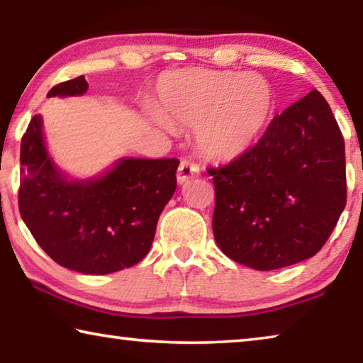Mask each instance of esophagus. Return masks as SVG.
Listing matches in <instances>:
<instances>
[{
	"label": "esophagus",
	"mask_w": 363,
	"mask_h": 363,
	"mask_svg": "<svg viewBox=\"0 0 363 363\" xmlns=\"http://www.w3.org/2000/svg\"><path fill=\"white\" fill-rule=\"evenodd\" d=\"M199 173H200L199 164L190 162V160H182L179 164V169H177V182L179 184L187 182L189 179H192V177L199 176Z\"/></svg>",
	"instance_id": "1"
}]
</instances>
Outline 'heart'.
I'll return each mask as SVG.
<instances>
[{
	"mask_svg": "<svg viewBox=\"0 0 363 363\" xmlns=\"http://www.w3.org/2000/svg\"><path fill=\"white\" fill-rule=\"evenodd\" d=\"M155 106L163 123L195 128L196 144L214 160H233L256 143L274 110L272 86L253 72L205 67L164 72Z\"/></svg>",
	"mask_w": 363,
	"mask_h": 363,
	"instance_id": "b5f03b06",
	"label": "heart"
}]
</instances>
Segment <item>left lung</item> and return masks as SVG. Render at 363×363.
Segmentation results:
<instances>
[{
	"instance_id": "8db88e82",
	"label": "left lung",
	"mask_w": 363,
	"mask_h": 363,
	"mask_svg": "<svg viewBox=\"0 0 363 363\" xmlns=\"http://www.w3.org/2000/svg\"><path fill=\"white\" fill-rule=\"evenodd\" d=\"M208 174L218 247L256 270L317 255L346 206L344 139L315 89L275 115L256 145Z\"/></svg>"
}]
</instances>
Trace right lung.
I'll return each instance as SVG.
<instances>
[{
  "label": "right lung",
  "instance_id": "1",
  "mask_svg": "<svg viewBox=\"0 0 363 363\" xmlns=\"http://www.w3.org/2000/svg\"><path fill=\"white\" fill-rule=\"evenodd\" d=\"M84 77L59 83L48 97L82 96ZM41 116L21 144L19 211L45 253L67 269L104 275L149 253L157 223L176 190L177 158H123L96 179L69 181L49 157Z\"/></svg>",
  "mask_w": 363,
  "mask_h": 363
}]
</instances>
